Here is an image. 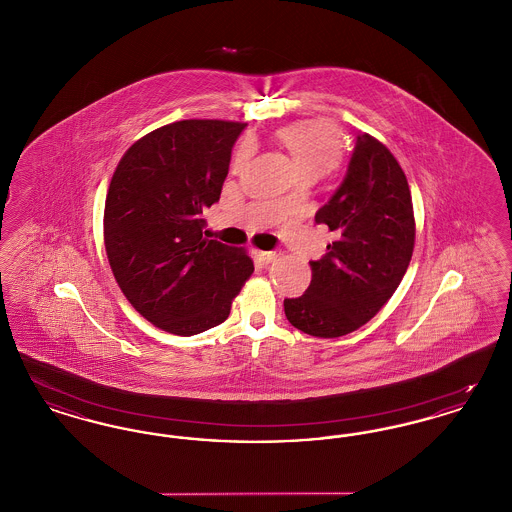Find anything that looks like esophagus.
I'll use <instances>...</instances> for the list:
<instances>
[{"mask_svg": "<svg viewBox=\"0 0 512 512\" xmlns=\"http://www.w3.org/2000/svg\"><path fill=\"white\" fill-rule=\"evenodd\" d=\"M253 255H255V259H257L261 265H270V263L278 257L274 251H259V249H255Z\"/></svg>", "mask_w": 512, "mask_h": 512, "instance_id": "esophagus-1", "label": "esophagus"}]
</instances>
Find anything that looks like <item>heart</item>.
Wrapping results in <instances>:
<instances>
[{
    "instance_id": "heart-1",
    "label": "heart",
    "mask_w": 512,
    "mask_h": 512,
    "mask_svg": "<svg viewBox=\"0 0 512 512\" xmlns=\"http://www.w3.org/2000/svg\"><path fill=\"white\" fill-rule=\"evenodd\" d=\"M278 140L290 149L293 161L303 176H320L334 169L341 157V138L338 128L332 122L322 119H309L286 124L278 130ZM247 155V147L242 146L236 153L234 165L240 167ZM284 197L280 203H288Z\"/></svg>"
}]
</instances>
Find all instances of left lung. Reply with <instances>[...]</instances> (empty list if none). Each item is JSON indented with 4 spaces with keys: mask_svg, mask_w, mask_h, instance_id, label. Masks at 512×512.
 <instances>
[{
    "mask_svg": "<svg viewBox=\"0 0 512 512\" xmlns=\"http://www.w3.org/2000/svg\"><path fill=\"white\" fill-rule=\"evenodd\" d=\"M315 220L336 240L309 263L307 292L284 299V311L309 336L340 338L390 301L413 257V199L390 149L366 132L357 136L347 176Z\"/></svg>",
    "mask_w": 512,
    "mask_h": 512,
    "instance_id": "8db88e82",
    "label": "left lung"
}]
</instances>
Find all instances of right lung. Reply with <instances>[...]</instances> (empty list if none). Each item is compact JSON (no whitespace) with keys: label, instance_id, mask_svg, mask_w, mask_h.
Here are the masks:
<instances>
[{"label":"right lung","instance_id":"right-lung-1","mask_svg":"<svg viewBox=\"0 0 512 512\" xmlns=\"http://www.w3.org/2000/svg\"><path fill=\"white\" fill-rule=\"evenodd\" d=\"M245 122L165 124L126 149L113 172L103 242L130 305L153 326L194 336L219 326L253 274L244 247L203 236Z\"/></svg>","mask_w":512,"mask_h":512}]
</instances>
